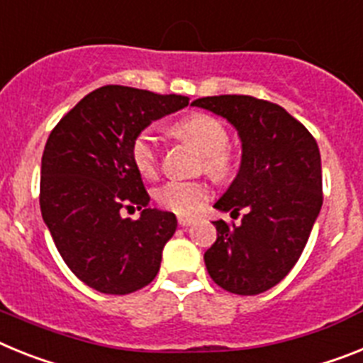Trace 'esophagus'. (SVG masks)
Segmentation results:
<instances>
[{
	"instance_id": "obj_1",
	"label": "esophagus",
	"mask_w": 363,
	"mask_h": 363,
	"mask_svg": "<svg viewBox=\"0 0 363 363\" xmlns=\"http://www.w3.org/2000/svg\"><path fill=\"white\" fill-rule=\"evenodd\" d=\"M179 225H181L182 228H186V226L194 225V217H184V216H181V217H179Z\"/></svg>"
}]
</instances>
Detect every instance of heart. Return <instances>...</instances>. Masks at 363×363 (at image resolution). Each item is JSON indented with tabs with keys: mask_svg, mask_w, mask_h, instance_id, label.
<instances>
[{
	"mask_svg": "<svg viewBox=\"0 0 363 363\" xmlns=\"http://www.w3.org/2000/svg\"><path fill=\"white\" fill-rule=\"evenodd\" d=\"M173 133L197 147L204 159V169L212 177L226 179L234 162L226 151L228 131L225 124L210 115H191L173 125ZM131 159L140 175L151 179L159 172V146L151 129L138 133L131 146ZM157 203L179 216H194L210 199V186L203 181H168L155 191Z\"/></svg>",
	"mask_w": 363,
	"mask_h": 363,
	"instance_id": "obj_1",
	"label": "heart"
}]
</instances>
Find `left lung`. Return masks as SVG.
<instances>
[{
	"label": "left lung",
	"mask_w": 363,
	"mask_h": 363,
	"mask_svg": "<svg viewBox=\"0 0 363 363\" xmlns=\"http://www.w3.org/2000/svg\"><path fill=\"white\" fill-rule=\"evenodd\" d=\"M191 106L223 116L238 131V175L213 208L241 225L213 220L217 241L204 252L210 277L225 291L254 296L281 281L299 259L321 203V157L314 137L277 104L220 94Z\"/></svg>",
	"instance_id": "8db88e82"
}]
</instances>
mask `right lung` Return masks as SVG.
I'll use <instances>...</instances> for the list:
<instances>
[{"label": "right lung", "instance_id": "obj_1", "mask_svg": "<svg viewBox=\"0 0 363 363\" xmlns=\"http://www.w3.org/2000/svg\"><path fill=\"white\" fill-rule=\"evenodd\" d=\"M190 104L182 94L106 86L56 124L42 157L40 208L72 274L104 294H129L155 279L172 212L150 208L131 146L151 122ZM143 209L133 221L124 209Z\"/></svg>", "mask_w": 363, "mask_h": 363}]
</instances>
